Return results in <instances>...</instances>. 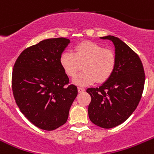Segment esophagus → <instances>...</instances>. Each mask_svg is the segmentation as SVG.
<instances>
[{
    "instance_id": "34e87169",
    "label": "esophagus",
    "mask_w": 154,
    "mask_h": 154,
    "mask_svg": "<svg viewBox=\"0 0 154 154\" xmlns=\"http://www.w3.org/2000/svg\"><path fill=\"white\" fill-rule=\"evenodd\" d=\"M77 89H78V92H84L85 91V89L84 88H82V87H80V86H79L78 88H77Z\"/></svg>"
}]
</instances>
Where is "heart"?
I'll return each mask as SVG.
<instances>
[{
    "label": "heart",
    "instance_id": "1",
    "mask_svg": "<svg viewBox=\"0 0 154 154\" xmlns=\"http://www.w3.org/2000/svg\"><path fill=\"white\" fill-rule=\"evenodd\" d=\"M60 64L70 77H75L83 67L84 71L74 79V83L79 86H86L95 81H107L116 68L117 56L113 50L104 48L98 43L83 41L74 47L73 53H62Z\"/></svg>",
    "mask_w": 154,
    "mask_h": 154
}]
</instances>
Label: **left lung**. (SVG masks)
<instances>
[{
  "label": "left lung",
  "instance_id": "8db88e82",
  "mask_svg": "<svg viewBox=\"0 0 154 154\" xmlns=\"http://www.w3.org/2000/svg\"><path fill=\"white\" fill-rule=\"evenodd\" d=\"M110 40L115 47L117 65L111 77L98 88H89L91 102L89 120L104 129H110L126 121L138 105L144 90L145 74L139 56L118 37Z\"/></svg>",
  "mask_w": 154,
  "mask_h": 154
}]
</instances>
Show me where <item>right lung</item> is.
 Segmentation results:
<instances>
[{"mask_svg":"<svg viewBox=\"0 0 154 154\" xmlns=\"http://www.w3.org/2000/svg\"><path fill=\"white\" fill-rule=\"evenodd\" d=\"M70 43L64 37L44 40L25 49L16 59L12 74L16 103L25 117L41 129L52 131L67 122L77 95L60 64Z\"/></svg>","mask_w":154,"mask_h":154,"instance_id":"add662e5","label":"right lung"}]
</instances>
